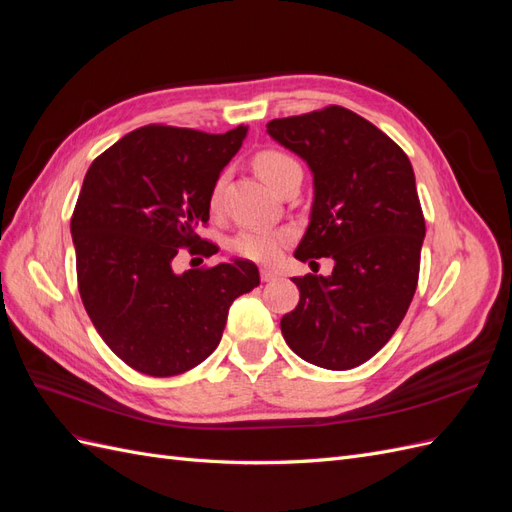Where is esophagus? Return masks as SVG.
<instances>
[{"label":"esophagus","mask_w":512,"mask_h":512,"mask_svg":"<svg viewBox=\"0 0 512 512\" xmlns=\"http://www.w3.org/2000/svg\"><path fill=\"white\" fill-rule=\"evenodd\" d=\"M260 280L262 282H273V280H277V273L271 271V269H260Z\"/></svg>","instance_id":"obj_1"}]
</instances>
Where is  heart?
<instances>
[{"label": "heart", "mask_w": 512, "mask_h": 512, "mask_svg": "<svg viewBox=\"0 0 512 512\" xmlns=\"http://www.w3.org/2000/svg\"><path fill=\"white\" fill-rule=\"evenodd\" d=\"M254 166L258 170V175L265 179L273 190L280 185V181L290 173L292 168H299V164L280 149L258 151L254 158ZM222 188H224V179L215 181L211 198H209L213 209L220 207ZM292 237L294 235L290 228H250V230L239 232V235L232 239V252L247 260L265 262V265H269V262H275L280 258L282 250L292 241Z\"/></svg>", "instance_id": "b5f03b06"}]
</instances>
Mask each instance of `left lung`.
<instances>
[{
	"label": "left lung",
	"mask_w": 512,
	"mask_h": 512,
	"mask_svg": "<svg viewBox=\"0 0 512 512\" xmlns=\"http://www.w3.org/2000/svg\"><path fill=\"white\" fill-rule=\"evenodd\" d=\"M267 132L309 164L314 207L294 258H333L329 277H292L282 318L303 361L344 371L369 361L404 320L418 284L425 218L414 170L395 141L344 106L273 119Z\"/></svg>",
	"instance_id": "obj_1"
}]
</instances>
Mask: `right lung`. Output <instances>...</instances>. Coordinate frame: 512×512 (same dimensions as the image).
<instances>
[{"mask_svg":"<svg viewBox=\"0 0 512 512\" xmlns=\"http://www.w3.org/2000/svg\"><path fill=\"white\" fill-rule=\"evenodd\" d=\"M247 134L151 123L91 162L70 220L76 280L96 331L119 359L153 378L190 371L218 348L228 309L260 284L254 262L173 271L181 247L205 258L198 237L222 168Z\"/></svg>","mask_w":512,"mask_h":512,"instance_id":"1","label":"right lung"}]
</instances>
